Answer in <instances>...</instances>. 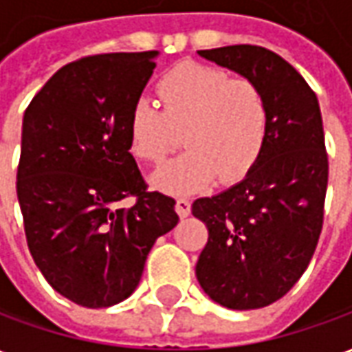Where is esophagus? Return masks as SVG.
Returning <instances> with one entry per match:
<instances>
[{
  "mask_svg": "<svg viewBox=\"0 0 352 352\" xmlns=\"http://www.w3.org/2000/svg\"><path fill=\"white\" fill-rule=\"evenodd\" d=\"M175 211L181 219H186L190 214V201L186 198H179L175 201Z\"/></svg>",
  "mask_w": 352,
  "mask_h": 352,
  "instance_id": "34e87169",
  "label": "esophagus"
}]
</instances>
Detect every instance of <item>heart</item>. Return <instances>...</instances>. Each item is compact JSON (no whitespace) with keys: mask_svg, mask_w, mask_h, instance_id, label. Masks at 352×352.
I'll list each match as a JSON object with an SVG mask.
<instances>
[{"mask_svg":"<svg viewBox=\"0 0 352 352\" xmlns=\"http://www.w3.org/2000/svg\"><path fill=\"white\" fill-rule=\"evenodd\" d=\"M156 92L162 109L146 98L131 107V153L164 160L181 130L186 151L154 173V186L188 194L209 186L219 173L222 181H239L258 162L267 139V103L254 80L184 62L158 80Z\"/></svg>","mask_w":352,"mask_h":352,"instance_id":"b5f03b06","label":"heart"}]
</instances>
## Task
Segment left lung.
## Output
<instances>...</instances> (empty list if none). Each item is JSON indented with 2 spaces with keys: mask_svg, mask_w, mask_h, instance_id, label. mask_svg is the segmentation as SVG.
I'll return each mask as SVG.
<instances>
[{
  "mask_svg": "<svg viewBox=\"0 0 352 352\" xmlns=\"http://www.w3.org/2000/svg\"><path fill=\"white\" fill-rule=\"evenodd\" d=\"M254 80L267 103V139L241 183L192 204L209 230L196 264L199 285L228 309H260L307 270L324 221L328 154L318 100L287 60L264 47L198 50Z\"/></svg>",
  "mask_w": 352,
  "mask_h": 352,
  "instance_id": "8db88e82",
  "label": "left lung"
}]
</instances>
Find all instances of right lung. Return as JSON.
I'll use <instances>...</instances> for the list:
<instances>
[{"label": "right lung", "instance_id": "add662e5", "mask_svg": "<svg viewBox=\"0 0 352 352\" xmlns=\"http://www.w3.org/2000/svg\"><path fill=\"white\" fill-rule=\"evenodd\" d=\"M158 50L80 58L58 69L22 120L16 196L28 247L58 294L98 309L138 288L154 241L179 222L148 192L130 153L128 116ZM133 195L131 208L118 206Z\"/></svg>", "mask_w": 352, "mask_h": 352}]
</instances>
